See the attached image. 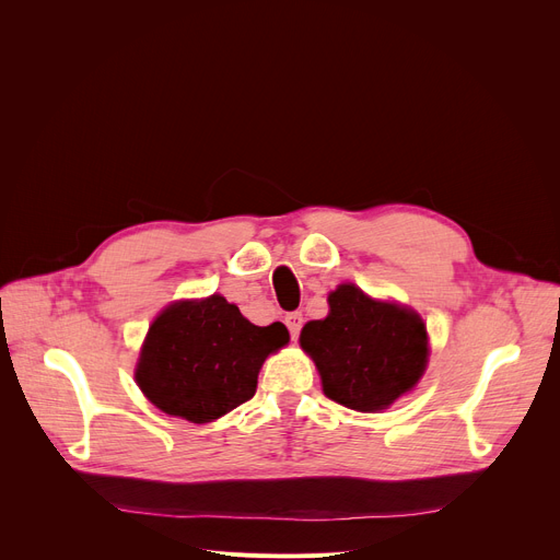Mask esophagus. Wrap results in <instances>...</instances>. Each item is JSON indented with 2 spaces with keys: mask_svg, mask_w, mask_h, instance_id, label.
I'll list each match as a JSON object with an SVG mask.
<instances>
[{
  "mask_svg": "<svg viewBox=\"0 0 560 560\" xmlns=\"http://www.w3.org/2000/svg\"><path fill=\"white\" fill-rule=\"evenodd\" d=\"M302 322H304V317H302V313H300V311H292V313H288V315H285V327H288V331H290L292 340H295V338L300 336Z\"/></svg>",
  "mask_w": 560,
  "mask_h": 560,
  "instance_id": "obj_1",
  "label": "esophagus"
}]
</instances>
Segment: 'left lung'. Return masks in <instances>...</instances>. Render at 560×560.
<instances>
[{"label": "left lung", "mask_w": 560, "mask_h": 560, "mask_svg": "<svg viewBox=\"0 0 560 560\" xmlns=\"http://www.w3.org/2000/svg\"><path fill=\"white\" fill-rule=\"evenodd\" d=\"M300 345L315 361L325 395L351 410L376 413L413 390L429 361L422 317L340 283L329 315L304 325Z\"/></svg>", "instance_id": "obj_1"}]
</instances>
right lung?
Wrapping results in <instances>:
<instances>
[{
  "label": "right lung",
  "mask_w": 560,
  "mask_h": 560,
  "mask_svg": "<svg viewBox=\"0 0 560 560\" xmlns=\"http://www.w3.org/2000/svg\"><path fill=\"white\" fill-rule=\"evenodd\" d=\"M288 340L281 322L256 327L222 295L174 302L147 331L136 381L163 413L213 422L254 397L262 361Z\"/></svg>",
  "instance_id": "right-lung-1"
}]
</instances>
